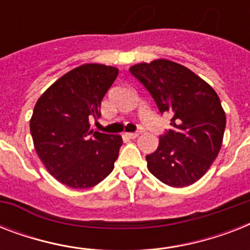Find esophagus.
Listing matches in <instances>:
<instances>
[{
  "label": "esophagus",
  "mask_w": 250,
  "mask_h": 250,
  "mask_svg": "<svg viewBox=\"0 0 250 250\" xmlns=\"http://www.w3.org/2000/svg\"><path fill=\"white\" fill-rule=\"evenodd\" d=\"M139 133L140 132H128V133H125V135H127L129 139H136V137L139 136Z\"/></svg>",
  "instance_id": "esophagus-1"
}]
</instances>
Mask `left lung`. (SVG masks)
<instances>
[{
	"instance_id": "1",
	"label": "left lung",
	"mask_w": 250,
	"mask_h": 250,
	"mask_svg": "<svg viewBox=\"0 0 250 250\" xmlns=\"http://www.w3.org/2000/svg\"><path fill=\"white\" fill-rule=\"evenodd\" d=\"M129 72L145 86L171 129L146 156L148 170L170 187L201 179L221 150L226 114L215 90L189 68L168 60L139 63Z\"/></svg>"
}]
</instances>
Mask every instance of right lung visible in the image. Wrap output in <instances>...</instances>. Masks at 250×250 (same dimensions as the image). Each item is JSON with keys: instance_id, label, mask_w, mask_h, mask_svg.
Instances as JSON below:
<instances>
[{"instance_id": "right-lung-1", "label": "right lung", "mask_w": 250, "mask_h": 250, "mask_svg": "<svg viewBox=\"0 0 250 250\" xmlns=\"http://www.w3.org/2000/svg\"><path fill=\"white\" fill-rule=\"evenodd\" d=\"M118 68L86 63L53 83L37 100L29 128L37 156L62 184L90 188L113 171L122 146L119 135L90 129L101 117V101Z\"/></svg>"}]
</instances>
